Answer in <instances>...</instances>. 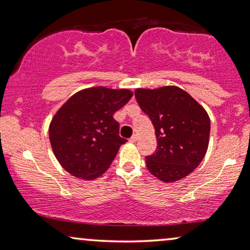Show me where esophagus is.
Listing matches in <instances>:
<instances>
[{
  "label": "esophagus",
  "instance_id": "1",
  "mask_svg": "<svg viewBox=\"0 0 250 250\" xmlns=\"http://www.w3.org/2000/svg\"><path fill=\"white\" fill-rule=\"evenodd\" d=\"M137 139H138V136L137 135H134V136H131L129 141H130L131 143H136V142H137Z\"/></svg>",
  "mask_w": 250,
  "mask_h": 250
}]
</instances>
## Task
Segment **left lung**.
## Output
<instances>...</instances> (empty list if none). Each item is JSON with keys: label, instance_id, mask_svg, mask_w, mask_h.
Instances as JSON below:
<instances>
[{"label": "left lung", "instance_id": "1", "mask_svg": "<svg viewBox=\"0 0 250 250\" xmlns=\"http://www.w3.org/2000/svg\"><path fill=\"white\" fill-rule=\"evenodd\" d=\"M139 107L154 125L158 146L146 167L160 181L186 177L200 165L208 148L210 119L188 92L174 85L136 89Z\"/></svg>", "mask_w": 250, "mask_h": 250}]
</instances>
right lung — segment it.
<instances>
[{
	"instance_id": "obj_1",
	"label": "right lung",
	"mask_w": 250,
	"mask_h": 250,
	"mask_svg": "<svg viewBox=\"0 0 250 250\" xmlns=\"http://www.w3.org/2000/svg\"><path fill=\"white\" fill-rule=\"evenodd\" d=\"M131 97L127 89L96 86L76 92L59 108L50 123L49 137L66 171L94 179L107 170L120 146L127 142L120 137L113 114Z\"/></svg>"
}]
</instances>
